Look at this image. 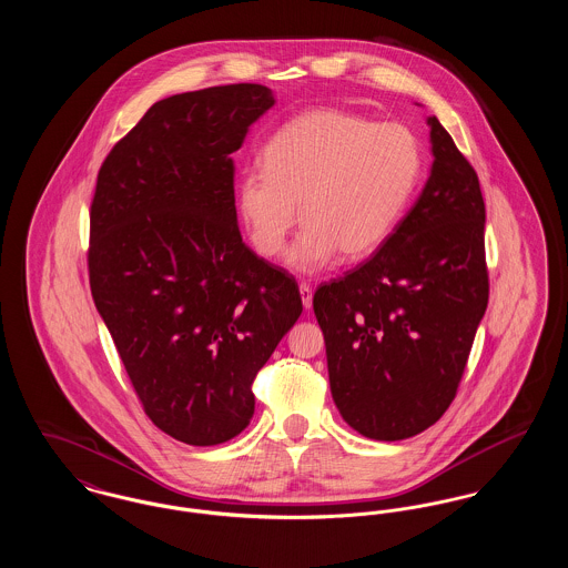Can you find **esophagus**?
Segmentation results:
<instances>
[{
  "label": "esophagus",
  "instance_id": "obj_1",
  "mask_svg": "<svg viewBox=\"0 0 568 568\" xmlns=\"http://www.w3.org/2000/svg\"><path fill=\"white\" fill-rule=\"evenodd\" d=\"M300 296H302L304 308H311V306H313V287H311L306 281L300 283Z\"/></svg>",
  "mask_w": 568,
  "mask_h": 568
}]
</instances>
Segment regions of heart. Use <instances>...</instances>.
Masks as SVG:
<instances>
[{
    "mask_svg": "<svg viewBox=\"0 0 568 568\" xmlns=\"http://www.w3.org/2000/svg\"><path fill=\"white\" fill-rule=\"evenodd\" d=\"M262 172H246L239 204L253 246L274 257L300 219L287 264L315 272L338 251L362 260L394 234L422 174V151L400 123H373L338 109L300 112L262 149Z\"/></svg>",
    "mask_w": 568,
    "mask_h": 568,
    "instance_id": "b5f03b06",
    "label": "heart"
}]
</instances>
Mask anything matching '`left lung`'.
<instances>
[{
	"mask_svg": "<svg viewBox=\"0 0 568 568\" xmlns=\"http://www.w3.org/2000/svg\"><path fill=\"white\" fill-rule=\"evenodd\" d=\"M433 170L394 234L317 287L332 398L353 430L403 440L454 403L487 308L486 204L475 168L428 119Z\"/></svg>",
	"mask_w": 568,
	"mask_h": 568,
	"instance_id": "obj_1",
	"label": "left lung"
}]
</instances>
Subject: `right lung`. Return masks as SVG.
<instances>
[{
    "mask_svg": "<svg viewBox=\"0 0 568 568\" xmlns=\"http://www.w3.org/2000/svg\"><path fill=\"white\" fill-rule=\"evenodd\" d=\"M272 104L255 82L165 98L98 172L93 302L149 419L195 447L248 426L251 385L302 313L296 278L236 223L232 153Z\"/></svg>",
    "mask_w": 568,
    "mask_h": 568,
    "instance_id": "right-lung-1",
    "label": "right lung"
}]
</instances>
